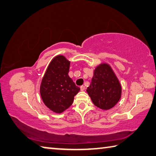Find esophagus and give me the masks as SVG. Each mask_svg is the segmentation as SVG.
I'll use <instances>...</instances> for the list:
<instances>
[{"instance_id":"34e87169","label":"esophagus","mask_w":156,"mask_h":156,"mask_svg":"<svg viewBox=\"0 0 156 156\" xmlns=\"http://www.w3.org/2000/svg\"><path fill=\"white\" fill-rule=\"evenodd\" d=\"M85 86H81V87H80V89H81V91H83L84 90H85Z\"/></svg>"}]
</instances>
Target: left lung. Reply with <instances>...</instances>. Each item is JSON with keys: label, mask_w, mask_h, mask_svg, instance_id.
Listing matches in <instances>:
<instances>
[{"label": "left lung", "mask_w": 156, "mask_h": 156, "mask_svg": "<svg viewBox=\"0 0 156 156\" xmlns=\"http://www.w3.org/2000/svg\"><path fill=\"white\" fill-rule=\"evenodd\" d=\"M86 90L94 104L102 110L113 108L121 96V84L107 64H101L96 68Z\"/></svg>", "instance_id": "8db88e82"}]
</instances>
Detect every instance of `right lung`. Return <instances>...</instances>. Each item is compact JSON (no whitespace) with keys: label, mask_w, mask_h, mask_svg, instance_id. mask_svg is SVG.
<instances>
[{"label":"right lung","mask_w":156,"mask_h":156,"mask_svg":"<svg viewBox=\"0 0 156 156\" xmlns=\"http://www.w3.org/2000/svg\"><path fill=\"white\" fill-rule=\"evenodd\" d=\"M70 62L58 55L48 65L40 86V94L46 107L61 113L72 105L74 97L80 90L68 76Z\"/></svg>","instance_id":"obj_1"}]
</instances>
